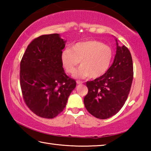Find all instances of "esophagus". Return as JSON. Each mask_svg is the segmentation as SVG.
<instances>
[{"instance_id": "1", "label": "esophagus", "mask_w": 151, "mask_h": 151, "mask_svg": "<svg viewBox=\"0 0 151 151\" xmlns=\"http://www.w3.org/2000/svg\"><path fill=\"white\" fill-rule=\"evenodd\" d=\"M83 83V82H82L81 81H76V84H78V85H80V84Z\"/></svg>"}]
</instances>
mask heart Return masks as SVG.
<instances>
[{
	"instance_id": "1",
	"label": "heart",
	"mask_w": 151,
	"mask_h": 151,
	"mask_svg": "<svg viewBox=\"0 0 151 151\" xmlns=\"http://www.w3.org/2000/svg\"><path fill=\"white\" fill-rule=\"evenodd\" d=\"M113 57L112 48L96 40L76 43L61 55V62L66 72L73 74L81 61V66L75 73L76 78L101 77L109 69Z\"/></svg>"
}]
</instances>
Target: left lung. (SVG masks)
Listing matches in <instances>:
<instances>
[{
    "instance_id": "left-lung-1",
    "label": "left lung",
    "mask_w": 151,
    "mask_h": 151,
    "mask_svg": "<svg viewBox=\"0 0 151 151\" xmlns=\"http://www.w3.org/2000/svg\"><path fill=\"white\" fill-rule=\"evenodd\" d=\"M116 45L114 62L106 73L86 82L88 91L84 104L97 119H106L116 114L123 106L131 88L133 65L131 52L125 46Z\"/></svg>"
}]
</instances>
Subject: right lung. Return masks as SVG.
Segmentation results:
<instances>
[{
  "mask_svg": "<svg viewBox=\"0 0 151 151\" xmlns=\"http://www.w3.org/2000/svg\"><path fill=\"white\" fill-rule=\"evenodd\" d=\"M65 41L57 33L41 35L28 45L20 65L22 97L33 113L53 119L63 111L76 81L61 62Z\"/></svg>",
  "mask_w": 151,
  "mask_h": 151,
  "instance_id": "1",
  "label": "right lung"
}]
</instances>
